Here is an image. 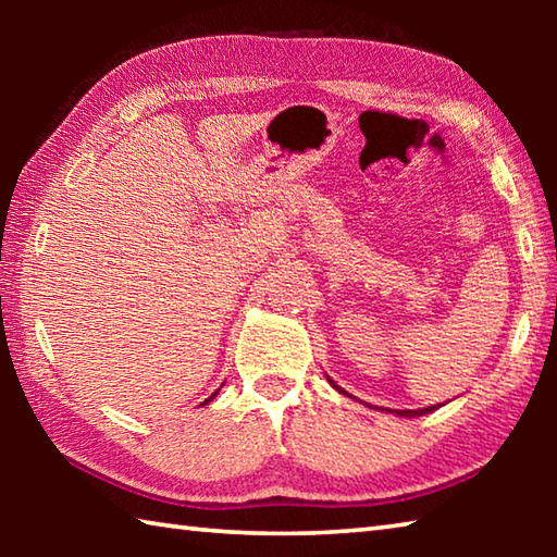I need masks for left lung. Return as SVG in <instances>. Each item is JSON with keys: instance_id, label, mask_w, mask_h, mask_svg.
Listing matches in <instances>:
<instances>
[{"instance_id": "8db88e82", "label": "left lung", "mask_w": 557, "mask_h": 557, "mask_svg": "<svg viewBox=\"0 0 557 557\" xmlns=\"http://www.w3.org/2000/svg\"><path fill=\"white\" fill-rule=\"evenodd\" d=\"M329 383L334 385V381H329ZM334 388L342 391V388H338V385H334ZM437 408H440V405H437ZM437 408H435V405H430V408H420V410H395V414H403V418H418V414H425V412H432V410H437ZM388 412H393V410H388Z\"/></svg>"}]
</instances>
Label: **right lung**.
I'll return each instance as SVG.
<instances>
[{"label": "right lung", "instance_id": "add662e5", "mask_svg": "<svg viewBox=\"0 0 557 557\" xmlns=\"http://www.w3.org/2000/svg\"><path fill=\"white\" fill-rule=\"evenodd\" d=\"M215 395H219V391H215V393H213V395H211V398H215ZM211 398H209V400H211ZM209 400H206V403H209Z\"/></svg>", "mask_w": 557, "mask_h": 557}]
</instances>
